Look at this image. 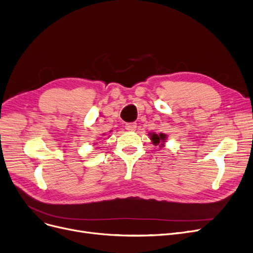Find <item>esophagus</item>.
I'll list each match as a JSON object with an SVG mask.
<instances>
[{
	"label": "esophagus",
	"mask_w": 253,
	"mask_h": 253,
	"mask_svg": "<svg viewBox=\"0 0 253 253\" xmlns=\"http://www.w3.org/2000/svg\"><path fill=\"white\" fill-rule=\"evenodd\" d=\"M125 128H126V130H128V131H134V130L136 129V123H134V122H132V123H127V124L125 125Z\"/></svg>",
	"instance_id": "obj_1"
}]
</instances>
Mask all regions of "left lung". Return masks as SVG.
I'll return each instance as SVG.
<instances>
[{"mask_svg": "<svg viewBox=\"0 0 253 253\" xmlns=\"http://www.w3.org/2000/svg\"><path fill=\"white\" fill-rule=\"evenodd\" d=\"M166 138H167V135L163 133H160L159 135L156 133H153L151 135V139H152L154 145H158V144H160V142H164V139ZM161 146H162V144H161Z\"/></svg>", "mask_w": 253, "mask_h": 253, "instance_id": "1", "label": "left lung"}]
</instances>
